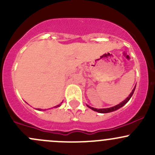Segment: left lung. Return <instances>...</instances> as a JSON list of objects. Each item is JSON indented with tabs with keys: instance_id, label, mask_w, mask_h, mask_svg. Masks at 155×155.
<instances>
[{
	"instance_id": "left-lung-1",
	"label": "left lung",
	"mask_w": 155,
	"mask_h": 155,
	"mask_svg": "<svg viewBox=\"0 0 155 155\" xmlns=\"http://www.w3.org/2000/svg\"><path fill=\"white\" fill-rule=\"evenodd\" d=\"M135 88H136V86L134 87V89H133L132 91H131V93L129 94V96H128L127 97L124 101H122V102L120 103L119 104H118V105L115 106V107H113L107 108V109H96V108L91 107H89V106H87V107L88 108H90V109H91L92 110L95 111V112H99V113H109V112H114V111H116V110H118V109H120V108L124 107V106L129 101V100L130 99L131 97H132V95H133V94H134V91H135Z\"/></svg>"
}]
</instances>
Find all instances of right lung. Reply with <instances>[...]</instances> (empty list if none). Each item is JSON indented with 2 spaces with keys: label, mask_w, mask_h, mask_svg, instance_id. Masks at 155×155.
I'll use <instances>...</instances> for the list:
<instances>
[{
  "label": "right lung",
  "mask_w": 155,
  "mask_h": 155,
  "mask_svg": "<svg viewBox=\"0 0 155 155\" xmlns=\"http://www.w3.org/2000/svg\"><path fill=\"white\" fill-rule=\"evenodd\" d=\"M61 104H62V103H61L60 104H58V105L55 106V107H59L61 105ZM37 110H42V109H37ZM44 110H46V109H44Z\"/></svg>",
  "instance_id": "obj_1"
}]
</instances>
